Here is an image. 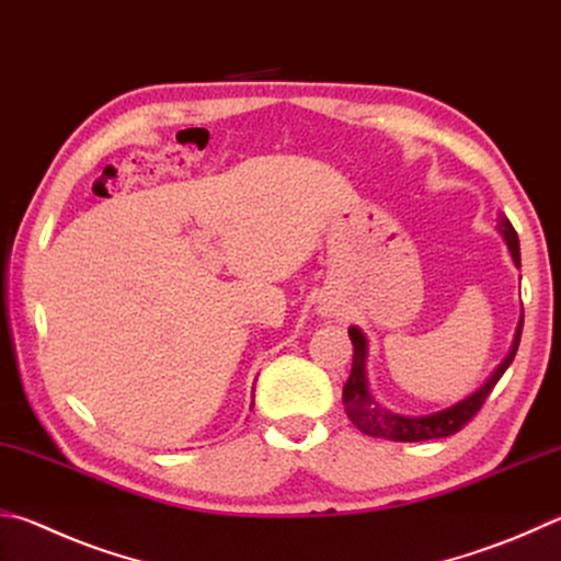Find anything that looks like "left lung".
I'll use <instances>...</instances> for the list:
<instances>
[{
	"instance_id": "1",
	"label": "left lung",
	"mask_w": 561,
	"mask_h": 561,
	"mask_svg": "<svg viewBox=\"0 0 561 561\" xmlns=\"http://www.w3.org/2000/svg\"><path fill=\"white\" fill-rule=\"evenodd\" d=\"M497 230L503 232L507 242V250H511L513 262L520 267V240H517V232L511 226V220L505 216H497ZM520 333H523V319L517 323L513 348L505 355V360L497 365L495 373L488 378L473 394H468L466 400L446 407L442 412L424 414V416H404L392 410L382 407L368 390V375H365V358H368V339H365L358 325H351L348 335L353 341V368L351 378L343 385V404L345 414L351 416V422L358 426L363 434L378 436V439H390V442H426V439H444V436H451L458 430L473 420L481 410L488 394L493 392L497 380L503 378L507 365L513 363L517 345H520Z\"/></svg>"
}]
</instances>
